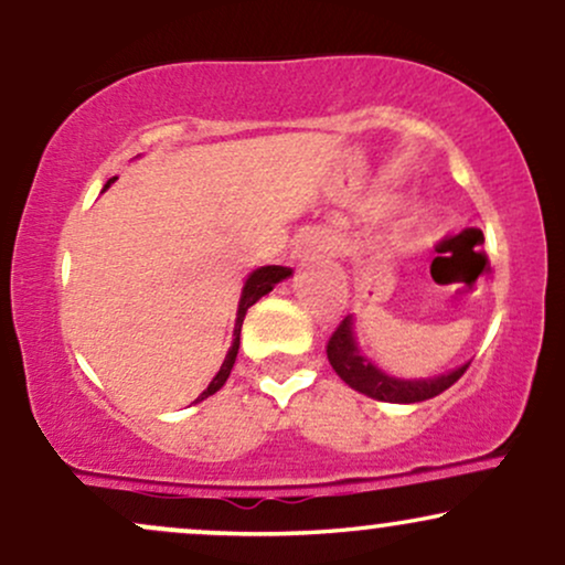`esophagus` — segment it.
<instances>
[{
    "instance_id": "obj_1",
    "label": "esophagus",
    "mask_w": 565,
    "mask_h": 565,
    "mask_svg": "<svg viewBox=\"0 0 565 565\" xmlns=\"http://www.w3.org/2000/svg\"><path fill=\"white\" fill-rule=\"evenodd\" d=\"M313 255H316V244L310 242V238H305V242L297 244L295 252H291L295 263H300V265H305L308 260H313Z\"/></svg>"
}]
</instances>
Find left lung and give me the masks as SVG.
I'll list each match as a JSON object with an SVG mask.
<instances>
[{"instance_id": "8db88e82", "label": "left lung", "mask_w": 565, "mask_h": 565, "mask_svg": "<svg viewBox=\"0 0 565 565\" xmlns=\"http://www.w3.org/2000/svg\"><path fill=\"white\" fill-rule=\"evenodd\" d=\"M327 359L345 385L369 395V398L387 401V404H417V401L436 398V395L449 391L454 382L462 377L470 366L465 364L433 380L391 377V374H385L382 369L374 366L372 361L361 355L359 345H355L353 321H350V316H345V319L340 321V327L332 332V337H329Z\"/></svg>"}]
</instances>
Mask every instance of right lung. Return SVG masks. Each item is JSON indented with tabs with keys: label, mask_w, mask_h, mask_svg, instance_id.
I'll use <instances>...</instances> for the list:
<instances>
[{
	"label": "right lung",
	"mask_w": 565,
	"mask_h": 565,
	"mask_svg": "<svg viewBox=\"0 0 565 565\" xmlns=\"http://www.w3.org/2000/svg\"><path fill=\"white\" fill-rule=\"evenodd\" d=\"M114 180H116V178L108 180L106 188L111 185ZM287 276H291V268H284V265H263V268L252 270L249 278H246L244 289H242V300H238L236 327H233V342H231V350H228V355H225V361H223V366H220V372L215 374V377H212L210 385H206V391L201 393L196 401H204V398H210V395H215V393L220 391V387L225 385V380H228V374H231L233 364H236L238 340H242V323H244V316H246V310H249L252 305H255L257 300H260V297L268 295V291L274 289L278 281H284V278H287Z\"/></svg>",
	"instance_id": "1"
}]
</instances>
